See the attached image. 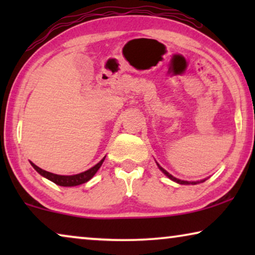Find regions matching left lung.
I'll return each instance as SVG.
<instances>
[{
    "mask_svg": "<svg viewBox=\"0 0 255 255\" xmlns=\"http://www.w3.org/2000/svg\"><path fill=\"white\" fill-rule=\"evenodd\" d=\"M158 166H159V163H158ZM159 168L162 170V173L165 174V175H167L169 177L170 180H173V181H175V182H177V183H180V184H196V182H188V181H182V180H179V179H176V177H174L173 175H170V174L167 172V170H165L162 168L161 166H159Z\"/></svg>",
    "mask_w": 255,
    "mask_h": 255,
    "instance_id": "8db88e82",
    "label": "left lung"
}]
</instances>
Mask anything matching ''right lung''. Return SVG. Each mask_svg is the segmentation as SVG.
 Instances as JSON below:
<instances>
[{
  "label": "right lung",
  "instance_id": "right-lung-1",
  "mask_svg": "<svg viewBox=\"0 0 255 255\" xmlns=\"http://www.w3.org/2000/svg\"><path fill=\"white\" fill-rule=\"evenodd\" d=\"M103 158L101 161L95 165L92 168L86 170V172L83 173H80V174H76V175H71V176H65V175H58V174H53V173H50V172H46V170L39 168V167L34 165V163L31 162V165L34 169L37 170L38 173L40 174L41 176L46 177L52 182H54L55 184H58V186H62V187H74V186H79V184H82L87 182V181H89L92 177L95 175V173L99 170V168L101 166H102V163L104 161Z\"/></svg>",
  "mask_w": 255,
  "mask_h": 255
}]
</instances>
